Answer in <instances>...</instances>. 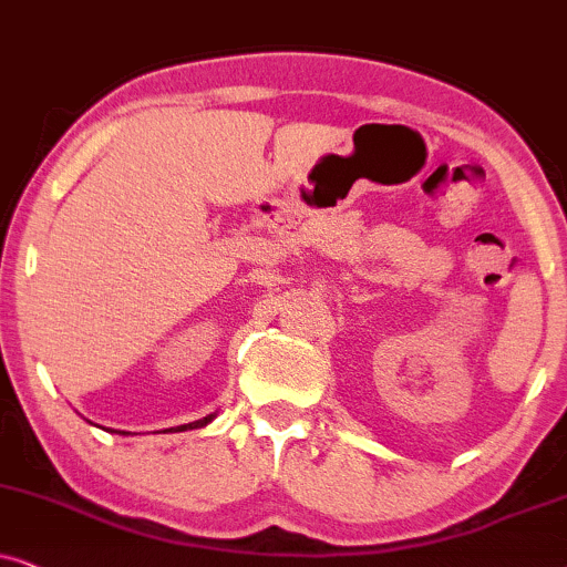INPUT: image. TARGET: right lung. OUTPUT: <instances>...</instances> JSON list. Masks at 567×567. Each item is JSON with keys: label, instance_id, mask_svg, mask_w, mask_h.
Listing matches in <instances>:
<instances>
[{"label": "right lung", "instance_id": "obj_1", "mask_svg": "<svg viewBox=\"0 0 567 567\" xmlns=\"http://www.w3.org/2000/svg\"><path fill=\"white\" fill-rule=\"evenodd\" d=\"M217 417V412H213V414H207V417H202V420H196V422H188V425H181L178 430H194V427H205V425H209V422H213ZM168 430H176V427H168ZM111 433H118V435H130V433H124V430H111Z\"/></svg>", "mask_w": 567, "mask_h": 567}]
</instances>
